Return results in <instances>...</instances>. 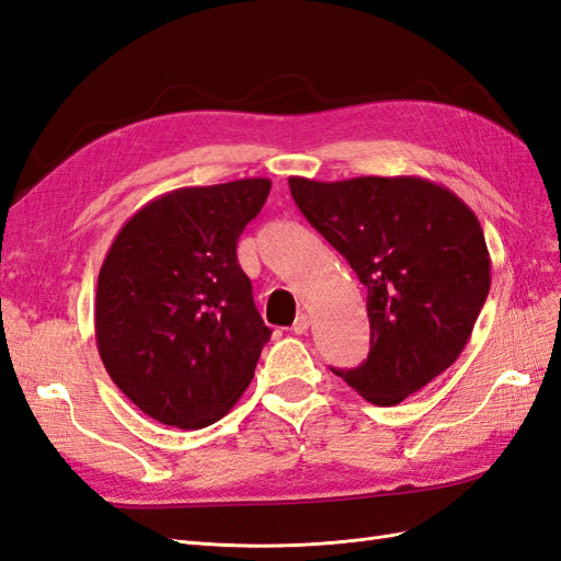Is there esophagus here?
Masks as SVG:
<instances>
[{
	"mask_svg": "<svg viewBox=\"0 0 561 561\" xmlns=\"http://www.w3.org/2000/svg\"><path fill=\"white\" fill-rule=\"evenodd\" d=\"M309 325H311L309 316H307V313H299V316H297V320L293 322V332H295V334H307Z\"/></svg>",
	"mask_w": 561,
	"mask_h": 561,
	"instance_id": "34e87169",
	"label": "esophagus"
}]
</instances>
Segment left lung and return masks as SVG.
Listing matches in <instances>:
<instances>
[{"label":"left lung","mask_w":561,"mask_h":561,"mask_svg":"<svg viewBox=\"0 0 561 561\" xmlns=\"http://www.w3.org/2000/svg\"><path fill=\"white\" fill-rule=\"evenodd\" d=\"M287 182L367 287V360L332 371L371 404L402 402L454 365L484 307L491 260L478 215L423 178Z\"/></svg>","instance_id":"1"}]
</instances>
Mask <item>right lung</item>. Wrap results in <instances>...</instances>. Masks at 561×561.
Instances as JSON below:
<instances>
[{
    "label": "right lung",
    "mask_w": 561,
    "mask_h": 561,
    "mask_svg": "<svg viewBox=\"0 0 561 561\" xmlns=\"http://www.w3.org/2000/svg\"><path fill=\"white\" fill-rule=\"evenodd\" d=\"M268 192L266 178L168 192L128 219L100 268V358L122 393L165 426H210L254 377L271 330L236 243Z\"/></svg>",
    "instance_id": "right-lung-1"
}]
</instances>
